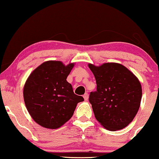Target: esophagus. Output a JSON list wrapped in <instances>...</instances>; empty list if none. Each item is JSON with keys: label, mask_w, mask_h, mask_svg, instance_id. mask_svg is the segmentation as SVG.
Returning <instances> with one entry per match:
<instances>
[{"label": "esophagus", "mask_w": 159, "mask_h": 159, "mask_svg": "<svg viewBox=\"0 0 159 159\" xmlns=\"http://www.w3.org/2000/svg\"><path fill=\"white\" fill-rule=\"evenodd\" d=\"M83 98H84V101H88V98H89V95H88V93H85V94H84V95H83Z\"/></svg>", "instance_id": "1"}]
</instances>
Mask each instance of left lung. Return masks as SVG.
I'll use <instances>...</instances> for the list:
<instances>
[{
  "label": "left lung",
  "mask_w": 159,
  "mask_h": 159,
  "mask_svg": "<svg viewBox=\"0 0 159 159\" xmlns=\"http://www.w3.org/2000/svg\"><path fill=\"white\" fill-rule=\"evenodd\" d=\"M88 67L97 84V90L89 98L95 119L110 131L126 127L140 106L142 87L138 78L118 63L88 64Z\"/></svg>",
  "instance_id": "left-lung-1"
}]
</instances>
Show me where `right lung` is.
Masks as SVG:
<instances>
[{
    "label": "right lung",
    "mask_w": 159,
    "mask_h": 159,
    "mask_svg": "<svg viewBox=\"0 0 159 159\" xmlns=\"http://www.w3.org/2000/svg\"><path fill=\"white\" fill-rule=\"evenodd\" d=\"M75 63L47 61L32 71L24 86L26 108L41 127L58 129L73 116L77 103L84 101L73 92L66 78Z\"/></svg>",
    "instance_id": "add662e5"
}]
</instances>
